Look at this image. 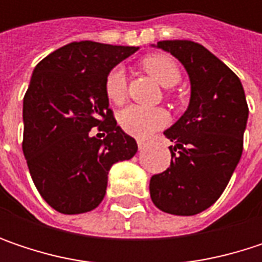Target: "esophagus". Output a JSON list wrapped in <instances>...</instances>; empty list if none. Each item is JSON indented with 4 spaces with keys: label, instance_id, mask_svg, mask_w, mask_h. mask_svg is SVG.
Listing matches in <instances>:
<instances>
[{
    "label": "esophagus",
    "instance_id": "obj_1",
    "mask_svg": "<svg viewBox=\"0 0 262 262\" xmlns=\"http://www.w3.org/2000/svg\"><path fill=\"white\" fill-rule=\"evenodd\" d=\"M147 145H148V141H145V139H138V148H139V150H144Z\"/></svg>",
    "mask_w": 262,
    "mask_h": 262
}]
</instances>
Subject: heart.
I'll list each match as a JSON object with an SVG mask.
<instances>
[{
	"instance_id": "1",
	"label": "heart",
	"mask_w": 262,
	"mask_h": 262,
	"mask_svg": "<svg viewBox=\"0 0 262 262\" xmlns=\"http://www.w3.org/2000/svg\"><path fill=\"white\" fill-rule=\"evenodd\" d=\"M142 68L158 83L165 88L174 86L181 80V71L176 60L167 54H151L142 60ZM104 92L111 103L120 104L126 97V76L124 71L117 67L112 68L104 80ZM168 121L165 111L159 107H141L129 106L118 115L121 129L135 138H147L153 132L162 129Z\"/></svg>"
}]
</instances>
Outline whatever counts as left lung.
Wrapping results in <instances>:
<instances>
[{
	"mask_svg": "<svg viewBox=\"0 0 262 262\" xmlns=\"http://www.w3.org/2000/svg\"><path fill=\"white\" fill-rule=\"evenodd\" d=\"M188 73V109L164 135L171 164L150 179L156 208L173 215H195L217 202L243 153L249 107L236 74L203 45L192 40H161Z\"/></svg>",
	"mask_w": 262,
	"mask_h": 262,
	"instance_id": "left-lung-1",
	"label": "left lung"
}]
</instances>
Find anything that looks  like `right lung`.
<instances>
[{"instance_id":"add662e5","label":"right lung","mask_w":262,"mask_h":262,"mask_svg":"<svg viewBox=\"0 0 262 262\" xmlns=\"http://www.w3.org/2000/svg\"><path fill=\"white\" fill-rule=\"evenodd\" d=\"M138 47L71 42L42 59L24 97L23 150L42 199L57 212L95 209L114 164L135 156L136 141L109 109L107 73ZM105 132L103 140L90 129Z\"/></svg>"}]
</instances>
